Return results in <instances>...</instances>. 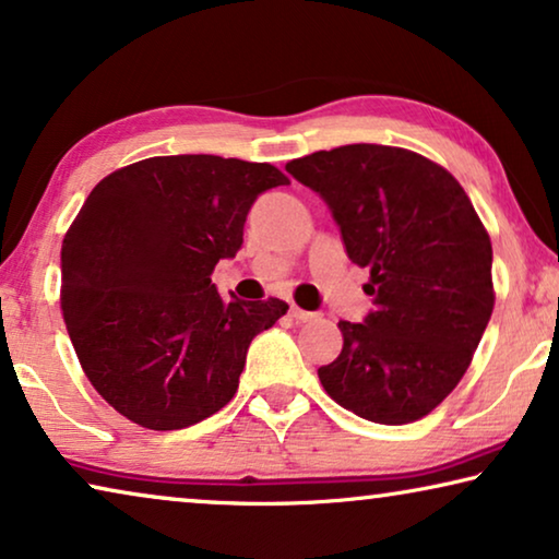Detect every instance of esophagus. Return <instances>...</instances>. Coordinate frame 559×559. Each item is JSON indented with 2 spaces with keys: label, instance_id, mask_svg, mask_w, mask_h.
Segmentation results:
<instances>
[{
  "label": "esophagus",
  "instance_id": "esophagus-1",
  "mask_svg": "<svg viewBox=\"0 0 559 559\" xmlns=\"http://www.w3.org/2000/svg\"><path fill=\"white\" fill-rule=\"evenodd\" d=\"M290 316H294L296 321H313V319H319V313H311V311H304V308H298V306H290V311H288Z\"/></svg>",
  "mask_w": 559,
  "mask_h": 559
}]
</instances>
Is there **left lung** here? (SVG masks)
Instances as JSON below:
<instances>
[{
    "instance_id": "obj_1",
    "label": "left lung",
    "mask_w": 559,
    "mask_h": 559,
    "mask_svg": "<svg viewBox=\"0 0 559 559\" xmlns=\"http://www.w3.org/2000/svg\"><path fill=\"white\" fill-rule=\"evenodd\" d=\"M286 170L371 273L373 308L338 321L344 348L319 369L323 389L361 419H421L460 384L495 308L492 243L472 200L441 165L391 145L319 150Z\"/></svg>"
}]
</instances>
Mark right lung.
<instances>
[{"label":"right lung","instance_id":"right-lung-1","mask_svg":"<svg viewBox=\"0 0 559 559\" xmlns=\"http://www.w3.org/2000/svg\"><path fill=\"white\" fill-rule=\"evenodd\" d=\"M269 163L163 155L99 180L62 240V316L82 371L145 429H186L238 389L258 333L286 301L221 298L211 273L243 246Z\"/></svg>","mask_w":559,"mask_h":559}]
</instances>
